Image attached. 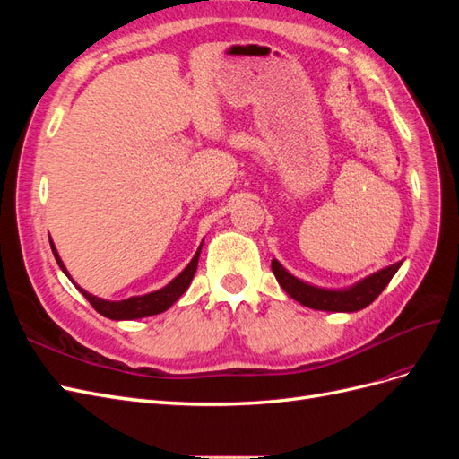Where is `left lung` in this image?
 Masks as SVG:
<instances>
[{
    "mask_svg": "<svg viewBox=\"0 0 459 459\" xmlns=\"http://www.w3.org/2000/svg\"><path fill=\"white\" fill-rule=\"evenodd\" d=\"M400 266L402 262H396L393 266L375 272L346 289H325L299 280V277L287 272L275 258L272 260V272L275 280L290 299L300 302L302 307L325 312H358L369 307L383 293V289L393 280V275L398 272Z\"/></svg>",
    "mask_w": 459,
    "mask_h": 459,
    "instance_id": "obj_1",
    "label": "left lung"
}]
</instances>
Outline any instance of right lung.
<instances>
[{
	"label": "right lung",
	"mask_w": 459,
	"mask_h": 459,
	"mask_svg": "<svg viewBox=\"0 0 459 459\" xmlns=\"http://www.w3.org/2000/svg\"><path fill=\"white\" fill-rule=\"evenodd\" d=\"M49 243H51V251H53L55 260H57V264H59V268L65 272L68 280L74 283V280L71 277V273H68V270L65 268V264H63V260L57 253V248H55L51 239H49ZM201 248H203V243L199 245L195 256L191 258L187 266L182 272H179L169 285H164L162 289H157V290H151V293H147V295L130 297V299H124V300H105V299H100V297L88 293V290L82 289L80 285H76V283L74 285H76L80 293L90 300L91 307L108 319H117V322H122V319H140V317L155 316V314L169 310L172 304L186 293L191 280H193V275H195V272H197Z\"/></svg>",
	"instance_id": "add662e5"
}]
</instances>
